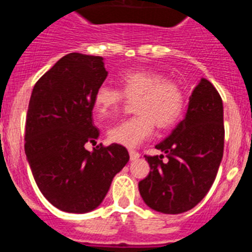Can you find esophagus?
I'll return each instance as SVG.
<instances>
[{"mask_svg":"<svg viewBox=\"0 0 252 252\" xmlns=\"http://www.w3.org/2000/svg\"><path fill=\"white\" fill-rule=\"evenodd\" d=\"M129 156H130V159L131 160H135L137 158H139L140 154L138 152H135L134 149H129Z\"/></svg>","mask_w":252,"mask_h":252,"instance_id":"34e87169","label":"esophagus"}]
</instances>
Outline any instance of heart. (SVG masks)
Segmentation results:
<instances>
[{
    "instance_id": "heart-1",
    "label": "heart",
    "mask_w": 252,
    "mask_h": 252,
    "mask_svg": "<svg viewBox=\"0 0 252 252\" xmlns=\"http://www.w3.org/2000/svg\"><path fill=\"white\" fill-rule=\"evenodd\" d=\"M122 90L101 84L94 96L95 108L101 115H108L124 100H135L137 115L119 122L108 130L112 142L126 147H137L148 139L157 124L169 128L182 117L186 105L185 90L181 84L167 79L162 72L152 70H128L119 76Z\"/></svg>"
}]
</instances>
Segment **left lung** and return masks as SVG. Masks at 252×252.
Segmentation results:
<instances>
[{"instance_id":"1","label":"left lung","mask_w":252,"mask_h":252,"mask_svg":"<svg viewBox=\"0 0 252 252\" xmlns=\"http://www.w3.org/2000/svg\"><path fill=\"white\" fill-rule=\"evenodd\" d=\"M223 106L216 88L201 79L189 98L185 119L146 156L151 172L138 185L147 206L162 214H182L202 201L216 178L223 156Z\"/></svg>"}]
</instances>
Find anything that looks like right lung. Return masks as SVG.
I'll list each match as a JSON object with an SVG mask.
<instances>
[{
    "mask_svg": "<svg viewBox=\"0 0 252 252\" xmlns=\"http://www.w3.org/2000/svg\"><path fill=\"white\" fill-rule=\"evenodd\" d=\"M106 75L101 56L71 53L38 79L31 94L25 153L38 189L65 212L98 207L129 160L126 147L117 143L85 149L99 137L93 108Z\"/></svg>",
    "mask_w": 252,
    "mask_h": 252,
    "instance_id": "obj_1",
    "label": "right lung"
}]
</instances>
